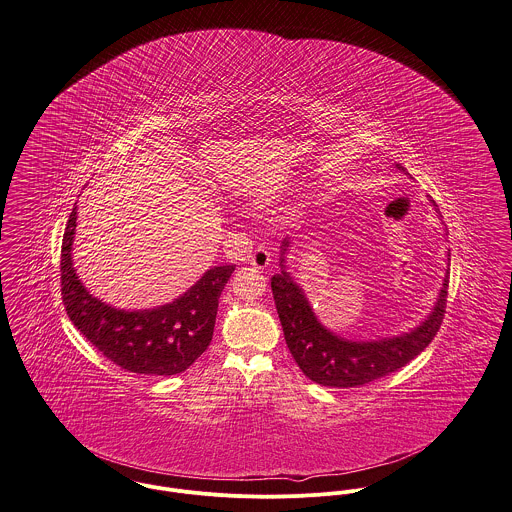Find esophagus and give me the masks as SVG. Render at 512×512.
I'll use <instances>...</instances> for the list:
<instances>
[{
    "mask_svg": "<svg viewBox=\"0 0 512 512\" xmlns=\"http://www.w3.org/2000/svg\"><path fill=\"white\" fill-rule=\"evenodd\" d=\"M249 261H251V265L257 267V269H265V267H269V263H271V253H269L265 247H257V249L249 255Z\"/></svg>",
    "mask_w": 512,
    "mask_h": 512,
    "instance_id": "1",
    "label": "esophagus"
}]
</instances>
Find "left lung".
Instances as JSON below:
<instances>
[{
    "label": "left lung",
    "mask_w": 512,
    "mask_h": 512,
    "mask_svg": "<svg viewBox=\"0 0 512 512\" xmlns=\"http://www.w3.org/2000/svg\"><path fill=\"white\" fill-rule=\"evenodd\" d=\"M287 247L289 241L283 243V253ZM271 289L287 346L308 380L328 388H356L398 372L429 346L445 316L449 273L433 312L421 326L404 336L378 342H352L326 330L287 271L271 279Z\"/></svg>",
    "instance_id": "left-lung-1"
}]
</instances>
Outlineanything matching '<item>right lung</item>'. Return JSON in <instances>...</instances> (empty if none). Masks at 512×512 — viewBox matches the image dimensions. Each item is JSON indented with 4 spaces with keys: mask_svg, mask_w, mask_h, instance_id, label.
Segmentation results:
<instances>
[{
    "mask_svg": "<svg viewBox=\"0 0 512 512\" xmlns=\"http://www.w3.org/2000/svg\"><path fill=\"white\" fill-rule=\"evenodd\" d=\"M77 227L73 207L61 245V297L79 332L126 372L174 376L188 370L211 342L221 291L235 265L213 267L180 299L152 310H118L89 295L79 281L71 245Z\"/></svg>",
    "mask_w": 512,
    "mask_h": 512,
    "instance_id": "add662e5",
    "label": "right lung"
}]
</instances>
